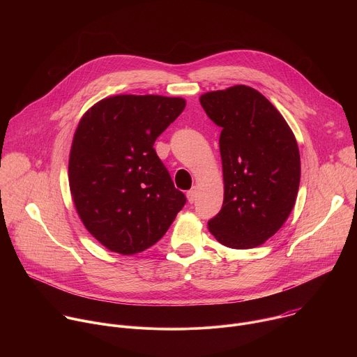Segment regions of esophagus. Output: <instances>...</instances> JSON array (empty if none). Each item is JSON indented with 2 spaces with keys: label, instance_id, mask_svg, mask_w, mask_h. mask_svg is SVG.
Returning <instances> with one entry per match:
<instances>
[{
  "label": "esophagus",
  "instance_id": "esophagus-1",
  "mask_svg": "<svg viewBox=\"0 0 357 357\" xmlns=\"http://www.w3.org/2000/svg\"><path fill=\"white\" fill-rule=\"evenodd\" d=\"M186 197L189 203H193L196 200V189H190L186 192Z\"/></svg>",
  "mask_w": 357,
  "mask_h": 357
}]
</instances>
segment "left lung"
Here are the masks:
<instances>
[{
	"label": "left lung",
	"instance_id": "8db88e82",
	"mask_svg": "<svg viewBox=\"0 0 357 357\" xmlns=\"http://www.w3.org/2000/svg\"><path fill=\"white\" fill-rule=\"evenodd\" d=\"M208 117L222 128L225 199L208 222L230 248H252L288 219L299 188L301 158L284 117L256 89L237 84L200 96Z\"/></svg>",
	"mask_w": 357,
	"mask_h": 357
}]
</instances>
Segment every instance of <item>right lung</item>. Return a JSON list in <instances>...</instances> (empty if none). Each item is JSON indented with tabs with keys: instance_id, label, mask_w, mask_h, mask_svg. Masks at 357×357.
<instances>
[{
	"instance_id": "add662e5",
	"label": "right lung",
	"mask_w": 357,
	"mask_h": 357,
	"mask_svg": "<svg viewBox=\"0 0 357 357\" xmlns=\"http://www.w3.org/2000/svg\"><path fill=\"white\" fill-rule=\"evenodd\" d=\"M185 106L181 97L120 94L82 117L69 186L84 227L110 251L128 256L154 245L185 206L154 149Z\"/></svg>"
}]
</instances>
